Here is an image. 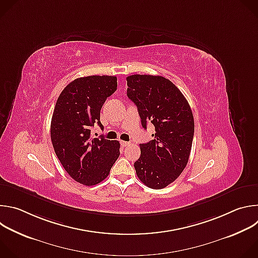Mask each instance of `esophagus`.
<instances>
[{"label":"esophagus","instance_id":"obj_1","mask_svg":"<svg viewBox=\"0 0 258 258\" xmlns=\"http://www.w3.org/2000/svg\"><path fill=\"white\" fill-rule=\"evenodd\" d=\"M120 144H121V146H122V147H126V146L131 145V143H130V142H126V141H121V142H120Z\"/></svg>","mask_w":258,"mask_h":258}]
</instances>
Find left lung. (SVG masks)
Instances as JSON below:
<instances>
[{"mask_svg": "<svg viewBox=\"0 0 258 258\" xmlns=\"http://www.w3.org/2000/svg\"><path fill=\"white\" fill-rule=\"evenodd\" d=\"M127 97L136 104L142 126L152 123L153 140L140 144L134 166L140 180L151 189H163L185 169L194 137V117L181 92L159 76L126 78Z\"/></svg>", "mask_w": 258, "mask_h": 258, "instance_id": "obj_1", "label": "left lung"}]
</instances>
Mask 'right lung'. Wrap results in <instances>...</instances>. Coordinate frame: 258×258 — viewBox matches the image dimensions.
Masks as SVG:
<instances>
[{"instance_id": "1", "label": "right lung", "mask_w": 258, "mask_h": 258, "mask_svg": "<svg viewBox=\"0 0 258 258\" xmlns=\"http://www.w3.org/2000/svg\"><path fill=\"white\" fill-rule=\"evenodd\" d=\"M117 88V78L91 76L65 87L57 99L51 121L55 153L67 173L85 186L104 180L120 152L118 141L91 138V127L101 128L100 111Z\"/></svg>"}]
</instances>
